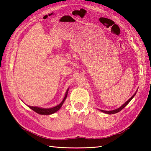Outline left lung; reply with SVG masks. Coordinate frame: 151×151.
<instances>
[{"mask_svg": "<svg viewBox=\"0 0 151 151\" xmlns=\"http://www.w3.org/2000/svg\"><path fill=\"white\" fill-rule=\"evenodd\" d=\"M135 94H136V93H135L133 95H132L131 98H130L129 100H128L126 103H125L124 104H122V105L121 106V107H119V108H118V109H115V110H112V111H103V110H100V111H101V112H104V113H106V114H115V113H116V112H120L121 111V110H122L123 109L125 106H126L129 103V102L131 101L132 99H133V97L134 96V95H135Z\"/></svg>", "mask_w": 151, "mask_h": 151, "instance_id": "8db88e82", "label": "left lung"}]
</instances>
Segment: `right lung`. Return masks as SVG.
Listing matches in <instances>:
<instances>
[{"label": "right lung", "mask_w": 151, "mask_h": 151, "mask_svg": "<svg viewBox=\"0 0 151 151\" xmlns=\"http://www.w3.org/2000/svg\"><path fill=\"white\" fill-rule=\"evenodd\" d=\"M68 89H69V88L67 89V91H66L65 96V97H64L63 101L61 102V103L59 104H58V105L56 106L55 107H52V108L44 109V108H40V107H37V106H29V105H27V106H29L30 109H31L32 111H34L35 112H37V113L40 114H43V115H48V114H51L55 113V112L58 111V110L60 109V107L62 106V105L64 103V102H65V99L66 98V96H67Z\"/></svg>", "instance_id": "add662e5"}]
</instances>
